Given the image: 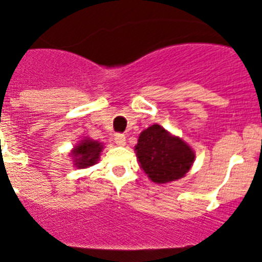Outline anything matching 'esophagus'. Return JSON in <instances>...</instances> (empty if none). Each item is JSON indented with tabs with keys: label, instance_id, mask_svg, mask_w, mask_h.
<instances>
[{
	"label": "esophagus",
	"instance_id": "1",
	"mask_svg": "<svg viewBox=\"0 0 262 262\" xmlns=\"http://www.w3.org/2000/svg\"><path fill=\"white\" fill-rule=\"evenodd\" d=\"M114 140L118 145H120V147L125 145V136H124V134H115Z\"/></svg>",
	"mask_w": 262,
	"mask_h": 262
}]
</instances>
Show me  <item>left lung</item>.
Wrapping results in <instances>:
<instances>
[{
  "instance_id": "8db88e82",
  "label": "left lung",
  "mask_w": 262,
  "mask_h": 262,
  "mask_svg": "<svg viewBox=\"0 0 262 262\" xmlns=\"http://www.w3.org/2000/svg\"><path fill=\"white\" fill-rule=\"evenodd\" d=\"M134 150L139 167L157 184L183 178L196 158L191 145L159 124L148 126L139 134Z\"/></svg>"
}]
</instances>
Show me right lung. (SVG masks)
<instances>
[{
    "label": "right lung",
    "instance_id": "add662e5",
    "mask_svg": "<svg viewBox=\"0 0 262 262\" xmlns=\"http://www.w3.org/2000/svg\"><path fill=\"white\" fill-rule=\"evenodd\" d=\"M103 149V143L85 137L79 140L78 144L71 149L69 157H71L73 159L74 167H76L78 169H85V168H89L98 163Z\"/></svg>",
    "mask_w": 262,
    "mask_h": 262
}]
</instances>
